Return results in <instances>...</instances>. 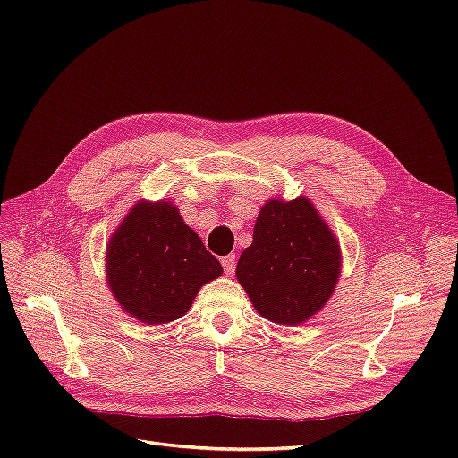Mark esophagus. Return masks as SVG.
<instances>
[{"instance_id":"34e87169","label":"esophagus","mask_w":458,"mask_h":458,"mask_svg":"<svg viewBox=\"0 0 458 458\" xmlns=\"http://www.w3.org/2000/svg\"><path fill=\"white\" fill-rule=\"evenodd\" d=\"M221 266H224V271L227 275H233L234 267H237V256H234V254L224 256V258H221Z\"/></svg>"}]
</instances>
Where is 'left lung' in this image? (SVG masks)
I'll list each match as a JSON object with an SVG mask.
<instances>
[{
	"label": "left lung",
	"instance_id": "1",
	"mask_svg": "<svg viewBox=\"0 0 458 458\" xmlns=\"http://www.w3.org/2000/svg\"><path fill=\"white\" fill-rule=\"evenodd\" d=\"M340 275V246L308 199L261 208L237 279L259 315L298 325L321 310Z\"/></svg>",
	"mask_w": 458,
	"mask_h": 458
}]
</instances>
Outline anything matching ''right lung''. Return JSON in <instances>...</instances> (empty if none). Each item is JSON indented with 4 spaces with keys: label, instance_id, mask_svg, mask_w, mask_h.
<instances>
[{
    "label": "right lung",
    "instance_id": "right-lung-1",
    "mask_svg": "<svg viewBox=\"0 0 458 458\" xmlns=\"http://www.w3.org/2000/svg\"><path fill=\"white\" fill-rule=\"evenodd\" d=\"M108 286L147 325L187 313L199 288L224 267L170 202L137 204L108 242Z\"/></svg>",
    "mask_w": 458,
    "mask_h": 458
}]
</instances>
